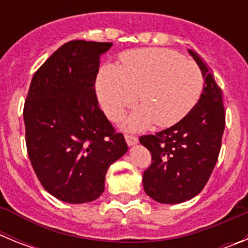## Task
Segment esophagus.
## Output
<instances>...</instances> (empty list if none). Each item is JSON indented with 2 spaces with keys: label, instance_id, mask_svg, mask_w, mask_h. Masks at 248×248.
I'll use <instances>...</instances> for the list:
<instances>
[{
  "label": "esophagus",
  "instance_id": "1",
  "mask_svg": "<svg viewBox=\"0 0 248 248\" xmlns=\"http://www.w3.org/2000/svg\"><path fill=\"white\" fill-rule=\"evenodd\" d=\"M125 138V141L128 145H134V144L138 143V138L135 135H131V134H125L124 135Z\"/></svg>",
  "mask_w": 248,
  "mask_h": 248
}]
</instances>
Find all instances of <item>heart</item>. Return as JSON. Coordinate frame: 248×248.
<instances>
[{
    "label": "heart",
    "instance_id": "heart-1",
    "mask_svg": "<svg viewBox=\"0 0 248 248\" xmlns=\"http://www.w3.org/2000/svg\"><path fill=\"white\" fill-rule=\"evenodd\" d=\"M200 68L174 50L145 48L126 52L119 67L105 65L97 79L98 98L113 122L135 104L141 108L126 120L129 129L140 130L151 123L168 128L187 115L202 93Z\"/></svg>",
    "mask_w": 248,
    "mask_h": 248
}]
</instances>
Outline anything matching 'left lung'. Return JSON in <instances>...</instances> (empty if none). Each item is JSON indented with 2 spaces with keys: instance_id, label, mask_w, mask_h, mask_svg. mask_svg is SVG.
Wrapping results in <instances>:
<instances>
[{
  "instance_id": "8db88e82",
  "label": "left lung",
  "mask_w": 248,
  "mask_h": 248,
  "mask_svg": "<svg viewBox=\"0 0 248 248\" xmlns=\"http://www.w3.org/2000/svg\"><path fill=\"white\" fill-rule=\"evenodd\" d=\"M190 54L205 78L199 102L175 125L139 138L151 154L144 190L161 203L184 202L201 192L217 163L225 130L222 92L198 53Z\"/></svg>"
}]
</instances>
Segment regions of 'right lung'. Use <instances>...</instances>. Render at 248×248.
Masks as SVG:
<instances>
[{"mask_svg":"<svg viewBox=\"0 0 248 248\" xmlns=\"http://www.w3.org/2000/svg\"><path fill=\"white\" fill-rule=\"evenodd\" d=\"M109 42L71 41L34 73L23 107L26 145L39 183L68 203L95 200L128 145L99 108L95 79Z\"/></svg>","mask_w":248,"mask_h":248,"instance_id":"obj_1","label":"right lung"}]
</instances>
